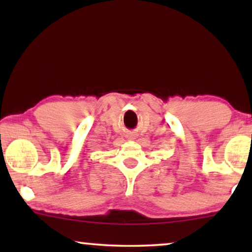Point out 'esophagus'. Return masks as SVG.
I'll return each instance as SVG.
<instances>
[{"label":"esophagus","mask_w":252,"mask_h":252,"mask_svg":"<svg viewBox=\"0 0 252 252\" xmlns=\"http://www.w3.org/2000/svg\"><path fill=\"white\" fill-rule=\"evenodd\" d=\"M127 139H128V140L136 139V134H135V133H129V134H127Z\"/></svg>","instance_id":"34e87169"}]
</instances>
